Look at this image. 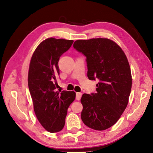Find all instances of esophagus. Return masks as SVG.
<instances>
[{"label": "esophagus", "instance_id": "1", "mask_svg": "<svg viewBox=\"0 0 153 153\" xmlns=\"http://www.w3.org/2000/svg\"><path fill=\"white\" fill-rule=\"evenodd\" d=\"M82 96V94L81 92H77L76 93V99H77V100H79L80 98H81Z\"/></svg>", "mask_w": 153, "mask_h": 153}]
</instances>
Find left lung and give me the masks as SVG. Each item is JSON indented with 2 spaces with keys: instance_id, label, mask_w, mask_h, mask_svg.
<instances>
[{
  "instance_id": "left-lung-1",
  "label": "left lung",
  "mask_w": 153,
  "mask_h": 153,
  "mask_svg": "<svg viewBox=\"0 0 153 153\" xmlns=\"http://www.w3.org/2000/svg\"><path fill=\"white\" fill-rule=\"evenodd\" d=\"M74 48L86 57L89 79L99 80L96 93L82 96V120L94 130L109 128L128 103L132 88L128 61L120 47L107 38L77 40Z\"/></svg>"
}]
</instances>
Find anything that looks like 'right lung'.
I'll return each instance as SVG.
<instances>
[{"mask_svg": "<svg viewBox=\"0 0 153 153\" xmlns=\"http://www.w3.org/2000/svg\"><path fill=\"white\" fill-rule=\"evenodd\" d=\"M73 42L64 39L48 38L37 46L30 59L28 85L33 108L37 120L49 132H57L63 128L68 108L76 98L74 91H55L59 57Z\"/></svg>", "mask_w": 153, "mask_h": 153, "instance_id": "1", "label": "right lung"}]
</instances>
